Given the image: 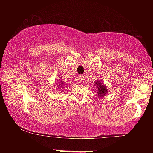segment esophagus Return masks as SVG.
<instances>
[{
	"instance_id": "34e87169",
	"label": "esophagus",
	"mask_w": 153,
	"mask_h": 153,
	"mask_svg": "<svg viewBox=\"0 0 153 153\" xmlns=\"http://www.w3.org/2000/svg\"><path fill=\"white\" fill-rule=\"evenodd\" d=\"M78 81L80 82H82L84 81V77H83V75H80V76H79Z\"/></svg>"
}]
</instances>
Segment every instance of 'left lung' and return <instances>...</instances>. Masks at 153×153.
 Masks as SVG:
<instances>
[{
    "instance_id": "8db88e82",
    "label": "left lung",
    "mask_w": 153,
    "mask_h": 153,
    "mask_svg": "<svg viewBox=\"0 0 153 153\" xmlns=\"http://www.w3.org/2000/svg\"><path fill=\"white\" fill-rule=\"evenodd\" d=\"M96 87L98 88V94H99V97L101 96H104L105 94H106V93H107V91H106V87L104 86L103 85H101V83H100V82H96Z\"/></svg>"
}]
</instances>
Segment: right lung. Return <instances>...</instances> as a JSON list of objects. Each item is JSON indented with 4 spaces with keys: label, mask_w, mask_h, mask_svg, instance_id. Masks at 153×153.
Listing matches in <instances>:
<instances>
[{
    "label": "right lung",
    "mask_w": 153,
    "mask_h": 153,
    "mask_svg": "<svg viewBox=\"0 0 153 153\" xmlns=\"http://www.w3.org/2000/svg\"><path fill=\"white\" fill-rule=\"evenodd\" d=\"M61 84H62V86H63L62 85H63V84H64V82H62V83H61ZM63 87H64V86H63ZM63 87H62V88H63Z\"/></svg>",
    "instance_id": "right-lung-1"
}]
</instances>
